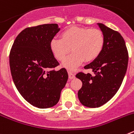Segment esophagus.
I'll return each mask as SVG.
<instances>
[{
	"label": "esophagus",
	"instance_id": "obj_1",
	"mask_svg": "<svg viewBox=\"0 0 134 134\" xmlns=\"http://www.w3.org/2000/svg\"><path fill=\"white\" fill-rule=\"evenodd\" d=\"M68 76H69V79H73L75 78V75H74V74H73L72 72H68Z\"/></svg>",
	"mask_w": 134,
	"mask_h": 134
}]
</instances>
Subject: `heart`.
Wrapping results in <instances>:
<instances>
[{"mask_svg": "<svg viewBox=\"0 0 134 134\" xmlns=\"http://www.w3.org/2000/svg\"><path fill=\"white\" fill-rule=\"evenodd\" d=\"M104 41V35L99 29L72 27L62 32L61 39L51 40L49 47L59 61H63L72 48L73 52L66 58L62 66L69 70H76L85 60L91 62L99 56Z\"/></svg>", "mask_w": 134, "mask_h": 134, "instance_id": "1", "label": "heart"}]
</instances>
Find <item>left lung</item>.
<instances>
[{"label": "left lung", "mask_w": 134, "mask_h": 134, "mask_svg": "<svg viewBox=\"0 0 134 134\" xmlns=\"http://www.w3.org/2000/svg\"><path fill=\"white\" fill-rule=\"evenodd\" d=\"M104 35V46L99 56L84 67L94 75L79 72L76 77L82 82L78 92L80 102L91 108L107 103L118 92L125 75L128 52L125 41L119 32L103 23H97Z\"/></svg>", "instance_id": "1"}]
</instances>
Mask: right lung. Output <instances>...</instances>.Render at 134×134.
I'll use <instances>...</instances> for the list:
<instances>
[{
  "instance_id": "1",
  "label": "right lung",
  "mask_w": 134,
  "mask_h": 134,
  "mask_svg": "<svg viewBox=\"0 0 134 134\" xmlns=\"http://www.w3.org/2000/svg\"><path fill=\"white\" fill-rule=\"evenodd\" d=\"M60 30L55 23L26 28L10 49L9 64L15 86L27 102L37 108L56 105L68 79L65 68L54 70L59 63L49 47Z\"/></svg>"
}]
</instances>
